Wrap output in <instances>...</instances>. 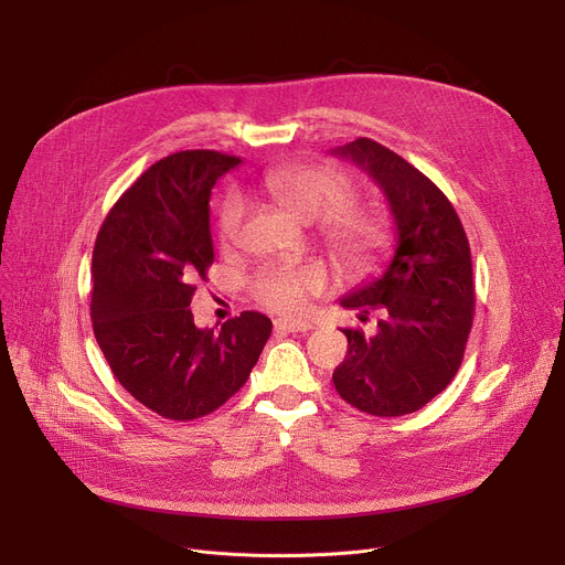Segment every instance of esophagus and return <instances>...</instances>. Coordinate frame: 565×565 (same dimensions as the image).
<instances>
[{"instance_id":"34e87169","label":"esophagus","mask_w":565,"mask_h":565,"mask_svg":"<svg viewBox=\"0 0 565 565\" xmlns=\"http://www.w3.org/2000/svg\"><path fill=\"white\" fill-rule=\"evenodd\" d=\"M313 330V324L309 320H300V318H284V320H275V332L277 334H286V332H309Z\"/></svg>"}]
</instances>
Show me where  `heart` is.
Instances as JSON below:
<instances>
[{"label":"heart","mask_w":565,"mask_h":565,"mask_svg":"<svg viewBox=\"0 0 565 565\" xmlns=\"http://www.w3.org/2000/svg\"><path fill=\"white\" fill-rule=\"evenodd\" d=\"M260 192L305 224L322 222L320 235L334 256L360 265L387 247L390 228L384 217L369 207L350 205L354 188L348 178L328 167H277L260 175ZM245 220V203L231 196L222 205L217 237L222 247L237 241ZM324 275L318 267H267L254 281V295L281 313H295L309 295L320 292Z\"/></svg>","instance_id":"b5f03b06"}]
</instances>
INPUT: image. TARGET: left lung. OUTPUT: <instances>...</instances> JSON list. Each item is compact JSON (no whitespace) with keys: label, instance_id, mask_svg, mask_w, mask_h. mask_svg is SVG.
Wrapping results in <instances>:
<instances>
[{"label":"left lung","instance_id":"left-lung-1","mask_svg":"<svg viewBox=\"0 0 565 565\" xmlns=\"http://www.w3.org/2000/svg\"><path fill=\"white\" fill-rule=\"evenodd\" d=\"M332 156L366 171L390 203L396 247L382 275L341 298L375 311L377 330H343L348 354L334 369L339 396L373 417L422 409L460 369L473 320L471 254L451 201L401 156L360 137Z\"/></svg>","mask_w":565,"mask_h":565}]
</instances>
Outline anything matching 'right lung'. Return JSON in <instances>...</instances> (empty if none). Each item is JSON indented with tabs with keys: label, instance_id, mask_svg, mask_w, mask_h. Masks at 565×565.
Segmentation results:
<instances>
[{
	"label": "right lung",
	"instance_id": "add662e5",
	"mask_svg": "<svg viewBox=\"0 0 565 565\" xmlns=\"http://www.w3.org/2000/svg\"><path fill=\"white\" fill-rule=\"evenodd\" d=\"M241 164L217 151H181L146 169L114 203L94 247L92 320L105 360L141 405L192 422L247 382L273 320L243 311L199 330L194 281L215 260L211 190Z\"/></svg>",
	"mask_w": 565,
	"mask_h": 565
}]
</instances>
